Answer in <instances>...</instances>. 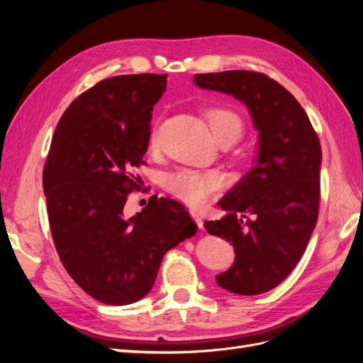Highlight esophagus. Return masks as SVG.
Wrapping results in <instances>:
<instances>
[{
  "instance_id": "1",
  "label": "esophagus",
  "mask_w": 363,
  "mask_h": 363,
  "mask_svg": "<svg viewBox=\"0 0 363 363\" xmlns=\"http://www.w3.org/2000/svg\"><path fill=\"white\" fill-rule=\"evenodd\" d=\"M191 215H192V218H194V221L196 223V225H199V228H203V227H204V223H203L201 215H200L199 212H195V211H191Z\"/></svg>"
}]
</instances>
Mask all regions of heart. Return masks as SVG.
Segmentation results:
<instances>
[{"label":"heart","mask_w":363,"mask_h":363,"mask_svg":"<svg viewBox=\"0 0 363 363\" xmlns=\"http://www.w3.org/2000/svg\"><path fill=\"white\" fill-rule=\"evenodd\" d=\"M207 121L218 144L232 145L244 135V121L235 111L227 107H213L207 112ZM151 145L157 147V130L152 131ZM163 186L169 194L191 206L203 204L219 186V177L215 172L180 168L168 172Z\"/></svg>","instance_id":"obj_1"}]
</instances>
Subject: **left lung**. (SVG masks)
Here are the masks:
<instances>
[{
  "label": "left lung",
  "mask_w": 363,
  "mask_h": 363,
  "mask_svg": "<svg viewBox=\"0 0 363 363\" xmlns=\"http://www.w3.org/2000/svg\"><path fill=\"white\" fill-rule=\"evenodd\" d=\"M194 82L242 101L260 139L255 167L218 203L227 215L204 223L207 233L228 240L236 252L216 283L239 295L268 292L295 268L316 225L320 139L295 96L267 74H195Z\"/></svg>",
  "instance_id": "8db88e82"
}]
</instances>
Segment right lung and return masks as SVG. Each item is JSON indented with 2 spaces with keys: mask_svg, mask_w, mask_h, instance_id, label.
Segmentation results:
<instances>
[{
  "mask_svg": "<svg viewBox=\"0 0 363 363\" xmlns=\"http://www.w3.org/2000/svg\"><path fill=\"white\" fill-rule=\"evenodd\" d=\"M167 74L116 75L69 104L54 131L43 167L48 221L60 262L92 298L131 304L155 284L168 250L196 233L188 211L152 195L125 216L135 168L144 164L151 112Z\"/></svg>",
  "mask_w": 363,
  "mask_h": 363,
  "instance_id": "obj_1",
  "label": "right lung"
}]
</instances>
